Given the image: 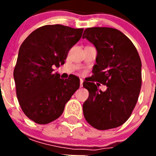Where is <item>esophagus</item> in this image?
Returning <instances> with one entry per match:
<instances>
[{"mask_svg":"<svg viewBox=\"0 0 156 156\" xmlns=\"http://www.w3.org/2000/svg\"><path fill=\"white\" fill-rule=\"evenodd\" d=\"M83 79L80 80V87H83Z\"/></svg>","mask_w":156,"mask_h":156,"instance_id":"34e87169","label":"esophagus"}]
</instances>
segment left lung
<instances>
[{
  "instance_id": "1",
  "label": "left lung",
  "mask_w": 156,
  "mask_h": 156,
  "mask_svg": "<svg viewBox=\"0 0 156 156\" xmlns=\"http://www.w3.org/2000/svg\"><path fill=\"white\" fill-rule=\"evenodd\" d=\"M87 39L98 51L93 79L83 86L89 91L83 111L87 122L98 129L121 126L131 115L141 88V61L131 41L116 29L92 27L84 30ZM98 81L107 86L98 89Z\"/></svg>"
}]
</instances>
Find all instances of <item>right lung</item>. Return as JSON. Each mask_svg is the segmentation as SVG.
<instances>
[{
  "instance_id": "1",
  "label": "right lung",
  "mask_w": 156,
  "mask_h": 156,
  "mask_svg": "<svg viewBox=\"0 0 156 156\" xmlns=\"http://www.w3.org/2000/svg\"><path fill=\"white\" fill-rule=\"evenodd\" d=\"M83 31L59 24L46 25L32 32L22 44L14 80L20 107L30 120L48 124L57 119L79 89L78 77L60 79L58 73H53V66L64 64Z\"/></svg>"
}]
</instances>
